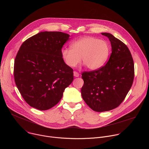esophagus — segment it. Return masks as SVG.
<instances>
[{
  "label": "esophagus",
  "instance_id": "obj_1",
  "mask_svg": "<svg viewBox=\"0 0 149 149\" xmlns=\"http://www.w3.org/2000/svg\"><path fill=\"white\" fill-rule=\"evenodd\" d=\"M74 76L75 77H78L79 76V74L78 72H77L76 71H74Z\"/></svg>",
  "mask_w": 149,
  "mask_h": 149
}]
</instances>
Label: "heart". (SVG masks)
I'll list each match as a JSON object with an SVG mask.
<instances>
[{
  "instance_id": "1",
  "label": "heart",
  "mask_w": 149,
  "mask_h": 149,
  "mask_svg": "<svg viewBox=\"0 0 149 149\" xmlns=\"http://www.w3.org/2000/svg\"><path fill=\"white\" fill-rule=\"evenodd\" d=\"M110 48L106 42L91 36H84L74 42L71 49H63L62 57L66 64L71 68L81 61L90 70L101 67L107 61Z\"/></svg>"
}]
</instances>
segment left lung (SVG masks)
<instances>
[{
	"instance_id": "obj_1",
	"label": "left lung",
	"mask_w": 149,
	"mask_h": 149,
	"mask_svg": "<svg viewBox=\"0 0 149 149\" xmlns=\"http://www.w3.org/2000/svg\"><path fill=\"white\" fill-rule=\"evenodd\" d=\"M107 36L112 52L106 64L98 70L82 73L81 95L94 111L103 112L117 108L131 88L134 77V62L130 50L109 33Z\"/></svg>"
}]
</instances>
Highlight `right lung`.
<instances>
[{"instance_id":"1","label":"right lung","mask_w":149,"mask_h":149,"mask_svg":"<svg viewBox=\"0 0 149 149\" xmlns=\"http://www.w3.org/2000/svg\"><path fill=\"white\" fill-rule=\"evenodd\" d=\"M69 37L61 32H40L20 46L15 59L14 78L31 107L39 110L53 107L72 82L73 70L61 54Z\"/></svg>"}]
</instances>
